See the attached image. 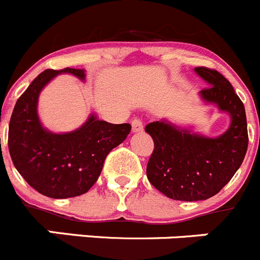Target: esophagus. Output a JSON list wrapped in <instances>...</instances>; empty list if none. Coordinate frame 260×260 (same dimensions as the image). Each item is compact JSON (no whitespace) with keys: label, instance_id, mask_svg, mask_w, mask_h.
<instances>
[{"label":"esophagus","instance_id":"1","mask_svg":"<svg viewBox=\"0 0 260 260\" xmlns=\"http://www.w3.org/2000/svg\"><path fill=\"white\" fill-rule=\"evenodd\" d=\"M142 129H144V124H142L141 120H140V119H135L132 122V132L138 133L141 132Z\"/></svg>","mask_w":260,"mask_h":260}]
</instances>
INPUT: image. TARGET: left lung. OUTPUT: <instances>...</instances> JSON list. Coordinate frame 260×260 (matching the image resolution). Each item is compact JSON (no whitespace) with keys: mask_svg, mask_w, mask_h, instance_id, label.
<instances>
[{"mask_svg":"<svg viewBox=\"0 0 260 260\" xmlns=\"http://www.w3.org/2000/svg\"><path fill=\"white\" fill-rule=\"evenodd\" d=\"M193 72L208 84L199 92L200 100L227 114L229 128L210 137L166 118L145 128L155 144L147 178L167 198L181 201L207 200L219 192L241 166L249 142L244 104L231 83L217 70L195 68Z\"/></svg>","mask_w":260,"mask_h":260,"instance_id":"obj_1","label":"left lung"}]
</instances>
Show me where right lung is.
<instances>
[{"mask_svg":"<svg viewBox=\"0 0 260 260\" xmlns=\"http://www.w3.org/2000/svg\"><path fill=\"white\" fill-rule=\"evenodd\" d=\"M59 74L86 82L83 69L41 73L16 101L9 125V151L20 176L35 190L48 198L68 199L83 195L94 185L108 154L124 141L132 127L111 124L92 113L72 132L47 129L40 119L38 100Z\"/></svg>","mask_w":260,"mask_h":260,"instance_id":"add662e5","label":"right lung"}]
</instances>
